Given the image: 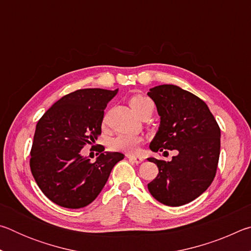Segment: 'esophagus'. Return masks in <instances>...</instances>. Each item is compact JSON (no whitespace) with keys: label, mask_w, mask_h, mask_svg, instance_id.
<instances>
[{"label":"esophagus","mask_w":251,"mask_h":251,"mask_svg":"<svg viewBox=\"0 0 251 251\" xmlns=\"http://www.w3.org/2000/svg\"><path fill=\"white\" fill-rule=\"evenodd\" d=\"M127 158H128L130 161H133L135 164H141L143 161L142 157H137V156H134V155H126Z\"/></svg>","instance_id":"esophagus-1"}]
</instances>
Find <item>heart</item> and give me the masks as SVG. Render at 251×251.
Returning a JSON list of instances; mask_svg holds the SVG:
<instances>
[{"label": "heart", "instance_id": "b5f03b06", "mask_svg": "<svg viewBox=\"0 0 251 251\" xmlns=\"http://www.w3.org/2000/svg\"><path fill=\"white\" fill-rule=\"evenodd\" d=\"M129 105L130 107L135 110V113L141 117L143 114L146 112H150L154 108V104L151 99L148 97L136 94L129 97ZM106 117H104L103 123L105 124ZM143 138L139 135H131V134H120L115 136V137L110 139L109 142V148L115 151H123V152H135L139 144L142 143Z\"/></svg>", "mask_w": 251, "mask_h": 251}]
</instances>
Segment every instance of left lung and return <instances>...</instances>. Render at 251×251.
<instances>
[{"instance_id":"obj_1","label":"left lung","mask_w":251,"mask_h":251,"mask_svg":"<svg viewBox=\"0 0 251 251\" xmlns=\"http://www.w3.org/2000/svg\"><path fill=\"white\" fill-rule=\"evenodd\" d=\"M147 95L155 101L160 125L150 148L177 151L171 161L148 158L158 175L148 184L166 206H181L201 196L214 180L220 154V128L203 100L176 85H159Z\"/></svg>"}]
</instances>
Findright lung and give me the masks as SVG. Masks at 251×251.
<instances>
[{"label": "right lung", "instance_id": "add662e5", "mask_svg": "<svg viewBox=\"0 0 251 251\" xmlns=\"http://www.w3.org/2000/svg\"><path fill=\"white\" fill-rule=\"evenodd\" d=\"M117 92L84 88L70 93L37 122L29 167L40 189L56 205L71 209L90 205L124 158L122 152H103V146L94 163L80 155L100 135L104 109Z\"/></svg>", "mask_w": 251, "mask_h": 251}]
</instances>
